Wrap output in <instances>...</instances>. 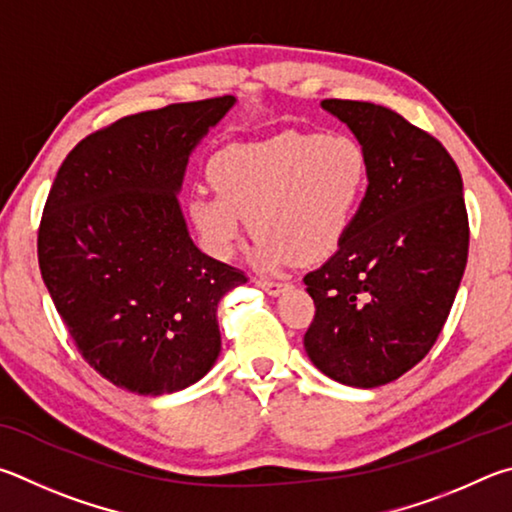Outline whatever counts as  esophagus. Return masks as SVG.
<instances>
[{"label": "esophagus", "instance_id": "1", "mask_svg": "<svg viewBox=\"0 0 512 512\" xmlns=\"http://www.w3.org/2000/svg\"><path fill=\"white\" fill-rule=\"evenodd\" d=\"M256 285H258V288H263L267 294L276 297V294H281L290 283L283 281V279H274V276H261V279H256Z\"/></svg>", "mask_w": 512, "mask_h": 512}]
</instances>
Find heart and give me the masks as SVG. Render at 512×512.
<instances>
[{"instance_id":"b5f03b06","label":"heart","mask_w":512,"mask_h":512,"mask_svg":"<svg viewBox=\"0 0 512 512\" xmlns=\"http://www.w3.org/2000/svg\"><path fill=\"white\" fill-rule=\"evenodd\" d=\"M215 191L188 197V218L204 245L227 258L242 222L261 236L267 263L292 254L317 261L348 236L369 191V155L344 132H281L231 146L209 166Z\"/></svg>"}]
</instances>
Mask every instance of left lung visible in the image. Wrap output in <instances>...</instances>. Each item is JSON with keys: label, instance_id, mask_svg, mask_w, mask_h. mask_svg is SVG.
I'll use <instances>...</instances> for the list:
<instances>
[{"label": "left lung", "instance_id": "8db88e82", "mask_svg": "<svg viewBox=\"0 0 512 512\" xmlns=\"http://www.w3.org/2000/svg\"><path fill=\"white\" fill-rule=\"evenodd\" d=\"M369 155V191L348 236L303 276L315 319L303 335L321 373L348 387L398 380L432 351L468 263L463 179L432 134L389 107L326 98Z\"/></svg>", "mask_w": 512, "mask_h": 512}]
</instances>
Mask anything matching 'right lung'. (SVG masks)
Returning a JSON list of instances; mask_svg holds the SVG:
<instances>
[{
  "instance_id": "1",
  "label": "right lung",
  "mask_w": 512,
  "mask_h": 512,
  "mask_svg": "<svg viewBox=\"0 0 512 512\" xmlns=\"http://www.w3.org/2000/svg\"><path fill=\"white\" fill-rule=\"evenodd\" d=\"M233 96L173 103L89 134L62 161L38 229L44 285L78 353L139 396L218 360V303L247 283L193 245L177 193L188 155Z\"/></svg>"
}]
</instances>
